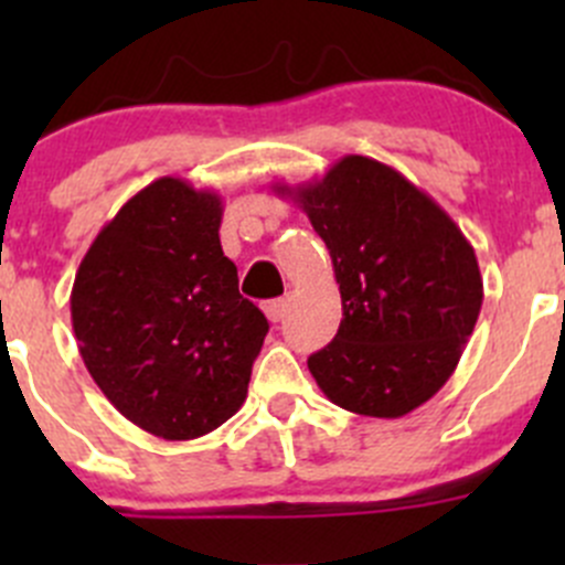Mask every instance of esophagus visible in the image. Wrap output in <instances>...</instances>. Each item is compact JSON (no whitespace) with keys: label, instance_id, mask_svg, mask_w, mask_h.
Instances as JSON below:
<instances>
[{"label":"esophagus","instance_id":"34e87169","mask_svg":"<svg viewBox=\"0 0 565 565\" xmlns=\"http://www.w3.org/2000/svg\"><path fill=\"white\" fill-rule=\"evenodd\" d=\"M289 311V300L287 298H278V300H267L265 303V315L270 322H281Z\"/></svg>","mask_w":565,"mask_h":565}]
</instances>
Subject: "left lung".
Segmentation results:
<instances>
[{
  "label": "left lung",
  "mask_w": 565,
  "mask_h": 565,
  "mask_svg": "<svg viewBox=\"0 0 565 565\" xmlns=\"http://www.w3.org/2000/svg\"><path fill=\"white\" fill-rule=\"evenodd\" d=\"M273 191L303 207L333 259L344 317L309 358L324 396L372 418H402L429 402L457 369L483 303L476 250L451 215L366 156Z\"/></svg>",
  "instance_id": "left-lung-1"
}]
</instances>
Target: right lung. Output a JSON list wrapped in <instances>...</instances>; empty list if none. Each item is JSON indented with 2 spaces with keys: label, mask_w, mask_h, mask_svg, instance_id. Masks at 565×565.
I'll use <instances>...</instances> for the list:
<instances>
[{
  "label": "right lung",
  "mask_w": 565,
  "mask_h": 565,
  "mask_svg": "<svg viewBox=\"0 0 565 565\" xmlns=\"http://www.w3.org/2000/svg\"><path fill=\"white\" fill-rule=\"evenodd\" d=\"M224 204L180 177L141 188L98 232L71 292L84 366L130 424L196 440L243 407L267 319L221 248Z\"/></svg>",
  "instance_id": "1"
}]
</instances>
